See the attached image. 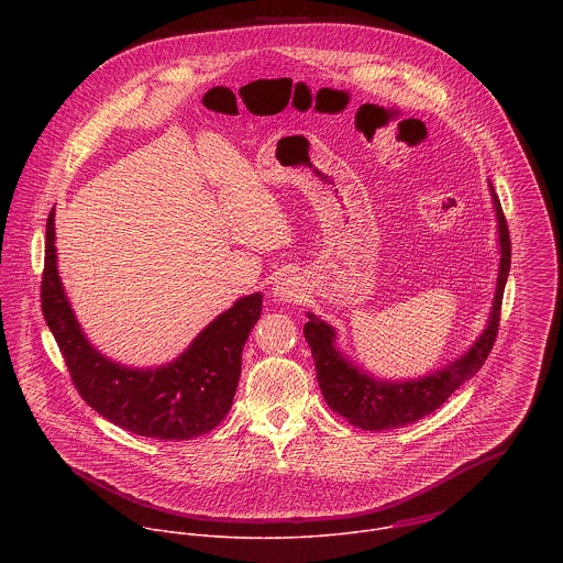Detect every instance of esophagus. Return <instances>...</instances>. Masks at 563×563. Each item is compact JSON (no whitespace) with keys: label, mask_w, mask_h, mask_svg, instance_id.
<instances>
[{"label":"esophagus","mask_w":563,"mask_h":563,"mask_svg":"<svg viewBox=\"0 0 563 563\" xmlns=\"http://www.w3.org/2000/svg\"><path fill=\"white\" fill-rule=\"evenodd\" d=\"M273 295L282 301H299L303 295V284L295 275H282L273 284Z\"/></svg>","instance_id":"34e87169"}]
</instances>
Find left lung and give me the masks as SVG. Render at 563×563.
Instances as JSON below:
<instances>
[{
    "instance_id": "left-lung-1",
    "label": "left lung",
    "mask_w": 563,
    "mask_h": 563,
    "mask_svg": "<svg viewBox=\"0 0 563 563\" xmlns=\"http://www.w3.org/2000/svg\"><path fill=\"white\" fill-rule=\"evenodd\" d=\"M492 195H494V188H492ZM494 206L498 217L500 266H498L492 314L482 338L473 344V349L464 357L451 362L440 373L427 375L422 379L401 382V384L373 379L362 371H357V366H353L346 357H342L340 351H335L333 329L327 322L319 321L310 314V321L306 322L303 333L312 349L322 397L335 413L344 416L353 427H360L366 431H384V429H399L405 424H411L424 418L427 413L435 411L464 382H468L473 375L479 373L498 333L503 292H505V282L511 264L509 230L496 195H494Z\"/></svg>"
}]
</instances>
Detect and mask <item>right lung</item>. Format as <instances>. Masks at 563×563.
<instances>
[{"mask_svg": "<svg viewBox=\"0 0 563 563\" xmlns=\"http://www.w3.org/2000/svg\"><path fill=\"white\" fill-rule=\"evenodd\" d=\"M41 308L84 401L125 431L179 442L212 431L228 416L239 388L242 346L260 319L262 295L239 299L195 338L186 353L162 368L139 371L114 364L88 344L65 297L56 268L52 210Z\"/></svg>", "mask_w": 563, "mask_h": 563, "instance_id": "obj_1", "label": "right lung"}]
</instances>
